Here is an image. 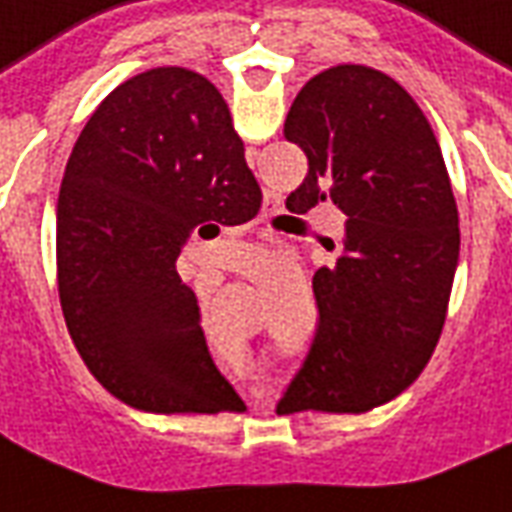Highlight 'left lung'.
<instances>
[{
	"mask_svg": "<svg viewBox=\"0 0 512 512\" xmlns=\"http://www.w3.org/2000/svg\"><path fill=\"white\" fill-rule=\"evenodd\" d=\"M284 137L308 173L286 206L347 215L333 267L314 273L317 333L289 383V411H369L419 378L447 320L458 206L430 123L408 90L366 65L308 79Z\"/></svg>",
	"mask_w": 512,
	"mask_h": 512,
	"instance_id": "8db88e82",
	"label": "left lung"
}]
</instances>
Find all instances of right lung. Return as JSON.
I'll return each instance as SVG.
<instances>
[{
	"mask_svg": "<svg viewBox=\"0 0 512 512\" xmlns=\"http://www.w3.org/2000/svg\"><path fill=\"white\" fill-rule=\"evenodd\" d=\"M262 190L228 104L206 76L151 68L101 101L57 198L65 325L104 389L157 413L242 411L176 273L198 228L248 223Z\"/></svg>",
	"mask_w": 512,
	"mask_h": 512,
	"instance_id": "obj_1",
	"label": "right lung"
}]
</instances>
